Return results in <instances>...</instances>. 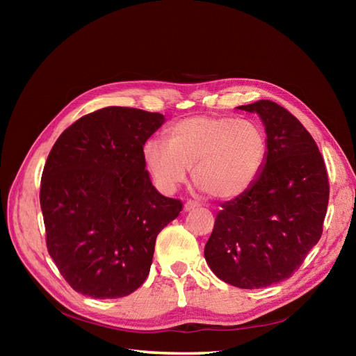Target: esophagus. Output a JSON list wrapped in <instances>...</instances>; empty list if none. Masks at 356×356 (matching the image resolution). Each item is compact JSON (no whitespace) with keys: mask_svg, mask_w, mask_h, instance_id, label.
Here are the masks:
<instances>
[{"mask_svg":"<svg viewBox=\"0 0 356 356\" xmlns=\"http://www.w3.org/2000/svg\"><path fill=\"white\" fill-rule=\"evenodd\" d=\"M199 207V203L195 200H187L184 204V211H191V209H196Z\"/></svg>","mask_w":356,"mask_h":356,"instance_id":"obj_1","label":"esophagus"}]
</instances>
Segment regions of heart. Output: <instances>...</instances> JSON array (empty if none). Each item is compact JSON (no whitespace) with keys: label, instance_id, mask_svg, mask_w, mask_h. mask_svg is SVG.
<instances>
[{"label":"heart","instance_id":"obj_1","mask_svg":"<svg viewBox=\"0 0 356 356\" xmlns=\"http://www.w3.org/2000/svg\"><path fill=\"white\" fill-rule=\"evenodd\" d=\"M145 166L165 193L184 184L193 168L196 184L221 200L236 199L252 187L267 159V138L251 120L196 115L172 124L163 139H148Z\"/></svg>","mask_w":356,"mask_h":356}]
</instances>
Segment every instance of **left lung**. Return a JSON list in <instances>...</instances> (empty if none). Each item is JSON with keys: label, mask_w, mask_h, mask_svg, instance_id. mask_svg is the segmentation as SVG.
<instances>
[{"label": "left lung", "mask_w": 356, "mask_h": 356, "mask_svg": "<svg viewBox=\"0 0 356 356\" xmlns=\"http://www.w3.org/2000/svg\"><path fill=\"white\" fill-rule=\"evenodd\" d=\"M238 108L261 117L267 159L252 187L221 204L204 260L221 281L255 289L293 276L318 243L330 182L314 138L284 106L261 99Z\"/></svg>", "instance_id": "left-lung-1"}]
</instances>
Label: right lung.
<instances>
[{
	"mask_svg": "<svg viewBox=\"0 0 356 356\" xmlns=\"http://www.w3.org/2000/svg\"><path fill=\"white\" fill-rule=\"evenodd\" d=\"M163 122L106 106L79 118L50 149L40 190L47 251L80 294H132L149 273L157 234L182 211L145 169L144 145Z\"/></svg>",
	"mask_w": 356,
	"mask_h": 356,
	"instance_id": "add662e5",
	"label": "right lung"
}]
</instances>
